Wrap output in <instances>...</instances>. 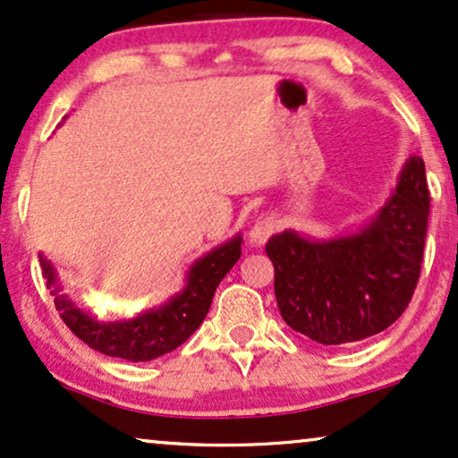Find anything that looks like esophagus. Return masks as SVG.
Here are the masks:
<instances>
[{"instance_id":"esophagus-1","label":"esophagus","mask_w":458,"mask_h":458,"mask_svg":"<svg viewBox=\"0 0 458 458\" xmlns=\"http://www.w3.org/2000/svg\"><path fill=\"white\" fill-rule=\"evenodd\" d=\"M276 230V217L275 216H266V217H259L256 224L251 225V230H249V242H251L253 247H262L266 241L270 239V234Z\"/></svg>"}]
</instances>
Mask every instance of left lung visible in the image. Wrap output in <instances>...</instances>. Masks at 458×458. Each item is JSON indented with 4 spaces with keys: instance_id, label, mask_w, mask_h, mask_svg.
I'll list each match as a JSON object with an SVG mask.
<instances>
[{
    "instance_id": "left-lung-1",
    "label": "left lung",
    "mask_w": 458,
    "mask_h": 458,
    "mask_svg": "<svg viewBox=\"0 0 458 458\" xmlns=\"http://www.w3.org/2000/svg\"><path fill=\"white\" fill-rule=\"evenodd\" d=\"M429 219L425 162L410 156L378 213L351 234L283 230L266 242L283 321L319 344L380 334L412 300Z\"/></svg>"
}]
</instances>
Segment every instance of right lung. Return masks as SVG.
I'll return each mask as SVG.
<instances>
[{
  "label": "right lung",
  "mask_w": 458,
  "mask_h": 458,
  "mask_svg": "<svg viewBox=\"0 0 458 458\" xmlns=\"http://www.w3.org/2000/svg\"><path fill=\"white\" fill-rule=\"evenodd\" d=\"M242 236L236 234L224 245L211 249L188 268L186 287L165 304L139 312L137 317L115 321H101L80 309L67 293L61 292L59 276L52 262L39 253L46 285L55 296L61 319L90 349L126 361H152L175 351L192 335L211 309L216 289L230 268L241 258Z\"/></svg>",
  "instance_id": "right-lung-1"
}]
</instances>
